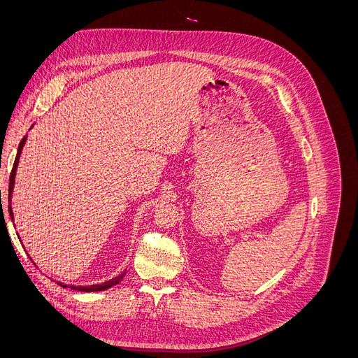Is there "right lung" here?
<instances>
[{
	"mask_svg": "<svg viewBox=\"0 0 358 358\" xmlns=\"http://www.w3.org/2000/svg\"><path fill=\"white\" fill-rule=\"evenodd\" d=\"M25 142H27V137H24L22 140H20L19 148H17V155H16V158H15V164H13L12 173H10V179H8V203L12 201V192H13V185H15V176H16L17 162H19V157H20V152H22V148H24ZM0 192H1V191H0ZM0 199H1V194H0ZM8 212H10V216H12V221H13V212H12V206H10V204H8ZM124 275H125V272L121 273L119 276H116V278H113V279H110V280H106L104 284H99V285H88V287H74V285H71L70 288H71V289H76V291H86V292H88V291H104V289L110 288V287H113V285L121 282ZM58 284H59L61 287H64V288L67 287L66 284H64V285H62L61 282H58Z\"/></svg>",
	"mask_w": 358,
	"mask_h": 358,
	"instance_id": "add662e5",
	"label": "right lung"
}]
</instances>
